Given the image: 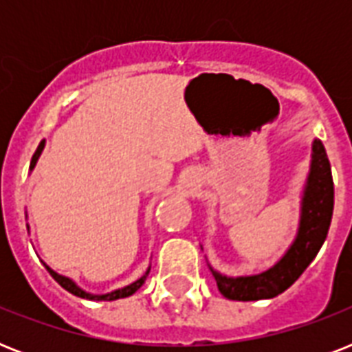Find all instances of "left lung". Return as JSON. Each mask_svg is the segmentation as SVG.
Wrapping results in <instances>:
<instances>
[{"label": "left lung", "mask_w": 352, "mask_h": 352, "mask_svg": "<svg viewBox=\"0 0 352 352\" xmlns=\"http://www.w3.org/2000/svg\"><path fill=\"white\" fill-rule=\"evenodd\" d=\"M334 208V182L331 162L322 140L312 142V160L301 197V215L294 243L272 268L256 276L228 278L210 267L217 289L235 301L270 300L285 292L312 263L327 237Z\"/></svg>", "instance_id": "left-lung-1"}]
</instances>
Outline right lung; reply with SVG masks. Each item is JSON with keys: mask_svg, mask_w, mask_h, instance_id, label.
Instances as JSON below:
<instances>
[{"mask_svg": "<svg viewBox=\"0 0 352 352\" xmlns=\"http://www.w3.org/2000/svg\"><path fill=\"white\" fill-rule=\"evenodd\" d=\"M43 146H45V140H41L40 146H38V149H36V153L32 155V160H30V170L34 168L36 162H38V159H40L41 151H43ZM45 268L49 270V274H51L52 278H54V281H56L60 287H63V289L67 290V292H71L73 296H78V298H84V300H93V301H115V300H120V298H127V296L135 294V292H137V290L144 285V281H146V278H148L149 268L151 267L146 270V274H144L140 279L133 281L131 285H127V287H124V289L113 290V292H109V294H89V292H85V290L80 289L78 285L74 283L73 279L65 278V276H60V274L54 272V270L47 267V265H45Z\"/></svg>", "mask_w": 352, "mask_h": 352, "instance_id": "add662e5", "label": "right lung"}]
</instances>
